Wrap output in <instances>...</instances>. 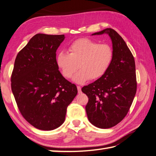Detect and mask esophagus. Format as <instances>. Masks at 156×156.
<instances>
[{
    "instance_id": "esophagus-1",
    "label": "esophagus",
    "mask_w": 156,
    "mask_h": 156,
    "mask_svg": "<svg viewBox=\"0 0 156 156\" xmlns=\"http://www.w3.org/2000/svg\"><path fill=\"white\" fill-rule=\"evenodd\" d=\"M77 90H78V93L79 94H81V88L80 86H77Z\"/></svg>"
}]
</instances>
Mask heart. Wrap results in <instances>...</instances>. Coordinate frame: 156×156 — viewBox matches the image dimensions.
I'll return each instance as SVG.
<instances>
[{
	"label": "heart",
	"mask_w": 156,
	"mask_h": 156,
	"mask_svg": "<svg viewBox=\"0 0 156 156\" xmlns=\"http://www.w3.org/2000/svg\"><path fill=\"white\" fill-rule=\"evenodd\" d=\"M69 53L59 52L56 62L65 78H71L77 68L80 70L73 80L83 83L89 79L96 80L108 70L114 57V52L109 44H99L90 38H80L69 46Z\"/></svg>",
	"instance_id": "b5f03b06"
}]
</instances>
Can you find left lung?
<instances>
[{
    "instance_id": "1",
    "label": "left lung",
    "mask_w": 156,
    "mask_h": 156,
    "mask_svg": "<svg viewBox=\"0 0 156 156\" xmlns=\"http://www.w3.org/2000/svg\"><path fill=\"white\" fill-rule=\"evenodd\" d=\"M106 34L112 43L114 57L107 72L82 87L87 96L85 110L90 122L100 129L116 125L125 118L136 91L134 57L122 37L111 28L92 34Z\"/></svg>"
}]
</instances>
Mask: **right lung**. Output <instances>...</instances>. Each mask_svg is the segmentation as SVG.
<instances>
[{
  "label": "right lung",
  "mask_w": 156,
  "mask_h": 156,
  "mask_svg": "<svg viewBox=\"0 0 156 156\" xmlns=\"http://www.w3.org/2000/svg\"><path fill=\"white\" fill-rule=\"evenodd\" d=\"M65 35L37 34L16 57L11 89L22 116L36 129L51 131L64 122L76 85L58 71L56 52Z\"/></svg>",
  "instance_id": "obj_1"
}]
</instances>
